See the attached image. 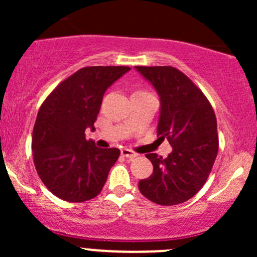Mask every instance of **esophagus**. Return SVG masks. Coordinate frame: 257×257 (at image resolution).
<instances>
[{"label":"esophagus","instance_id":"1","mask_svg":"<svg viewBox=\"0 0 257 257\" xmlns=\"http://www.w3.org/2000/svg\"><path fill=\"white\" fill-rule=\"evenodd\" d=\"M120 154H121V157L129 158V159H132V158H136L137 157V153L136 152H133V150H131V149H126V148H124V149L120 150Z\"/></svg>","mask_w":257,"mask_h":257}]
</instances>
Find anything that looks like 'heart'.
I'll use <instances>...</instances> for the list:
<instances>
[{
    "label": "heart",
    "mask_w": 257,
    "mask_h": 257,
    "mask_svg": "<svg viewBox=\"0 0 257 257\" xmlns=\"http://www.w3.org/2000/svg\"><path fill=\"white\" fill-rule=\"evenodd\" d=\"M138 92H144V90H138Z\"/></svg>",
    "instance_id": "obj_1"
}]
</instances>
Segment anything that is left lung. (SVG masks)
I'll list each match as a JSON object with an SVG mask.
<instances>
[{"label":"left lung","instance_id":"1","mask_svg":"<svg viewBox=\"0 0 257 257\" xmlns=\"http://www.w3.org/2000/svg\"><path fill=\"white\" fill-rule=\"evenodd\" d=\"M136 68L159 94L158 136L167 138L173 147L165 159L155 153L145 155L154 170L139 181V190L158 205H178L193 198L209 178L219 150L216 116L200 88L179 69L170 66Z\"/></svg>","mask_w":257,"mask_h":257}]
</instances>
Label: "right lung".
Instances as JSON below:
<instances>
[{"label":"right lung","instance_id":"add662e5","mask_svg":"<svg viewBox=\"0 0 257 257\" xmlns=\"http://www.w3.org/2000/svg\"><path fill=\"white\" fill-rule=\"evenodd\" d=\"M125 66L80 68L45 99L33 126V163L46 188L62 200L83 203L102 191L120 150L100 149L85 139L94 129L107 88L129 71Z\"/></svg>","mask_w":257,"mask_h":257}]
</instances>
